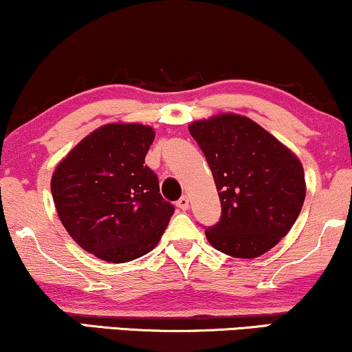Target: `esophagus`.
<instances>
[{"mask_svg": "<svg viewBox=\"0 0 352 352\" xmlns=\"http://www.w3.org/2000/svg\"><path fill=\"white\" fill-rule=\"evenodd\" d=\"M177 206H179L180 210H188V206H190V200H188L187 195H182L180 200L177 201Z\"/></svg>", "mask_w": 352, "mask_h": 352, "instance_id": "1", "label": "esophagus"}]
</instances>
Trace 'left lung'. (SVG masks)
I'll return each mask as SVG.
<instances>
[{
	"mask_svg": "<svg viewBox=\"0 0 352 352\" xmlns=\"http://www.w3.org/2000/svg\"><path fill=\"white\" fill-rule=\"evenodd\" d=\"M190 134L205 154L221 201V218L205 234L217 251L254 259L280 241L305 201L297 155L241 114L195 121Z\"/></svg>",
	"mask_w": 352,
	"mask_h": 352,
	"instance_id": "8db88e82",
	"label": "left lung"
}]
</instances>
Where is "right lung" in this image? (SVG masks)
Segmentation results:
<instances>
[{
    "label": "right lung",
    "instance_id": "1",
    "mask_svg": "<svg viewBox=\"0 0 352 352\" xmlns=\"http://www.w3.org/2000/svg\"><path fill=\"white\" fill-rule=\"evenodd\" d=\"M154 138L151 126L104 124L55 168L50 190L58 218L100 259L122 264L152 251L175 211L144 162Z\"/></svg>",
    "mask_w": 352,
    "mask_h": 352
}]
</instances>
